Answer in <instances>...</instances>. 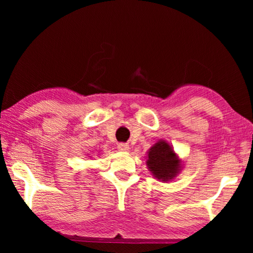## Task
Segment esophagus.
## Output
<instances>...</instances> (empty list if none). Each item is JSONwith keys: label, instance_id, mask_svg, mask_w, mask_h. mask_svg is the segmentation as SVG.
I'll return each mask as SVG.
<instances>
[{"label": "esophagus", "instance_id": "1", "mask_svg": "<svg viewBox=\"0 0 253 253\" xmlns=\"http://www.w3.org/2000/svg\"><path fill=\"white\" fill-rule=\"evenodd\" d=\"M117 148L119 149V151H122V152L129 151V146H128V145H127L126 143H119V144L117 145Z\"/></svg>", "mask_w": 253, "mask_h": 253}]
</instances>
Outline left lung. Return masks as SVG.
<instances>
[{
    "instance_id": "obj_1",
    "label": "left lung",
    "mask_w": 253,
    "mask_h": 253,
    "mask_svg": "<svg viewBox=\"0 0 253 253\" xmlns=\"http://www.w3.org/2000/svg\"><path fill=\"white\" fill-rule=\"evenodd\" d=\"M147 165L160 181H169L177 173L179 161L169 145L165 140H161L149 149Z\"/></svg>"
}]
</instances>
